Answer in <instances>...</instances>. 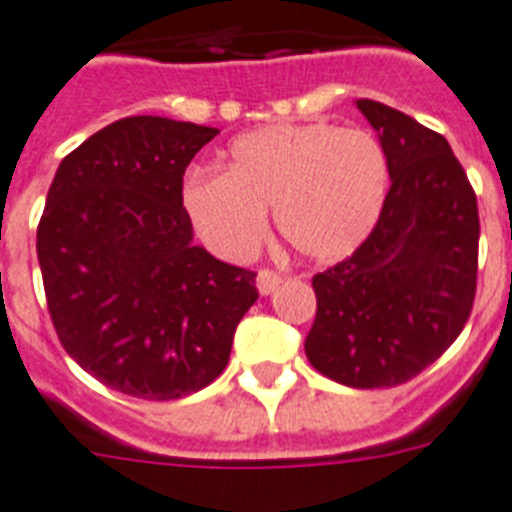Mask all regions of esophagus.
Segmentation results:
<instances>
[{"label": "esophagus", "mask_w": 512, "mask_h": 512, "mask_svg": "<svg viewBox=\"0 0 512 512\" xmlns=\"http://www.w3.org/2000/svg\"><path fill=\"white\" fill-rule=\"evenodd\" d=\"M281 281H283L281 273H276V270L263 268L260 273H257V289H260V294H263V296L273 294V291L278 289V283H281Z\"/></svg>", "instance_id": "obj_1"}]
</instances>
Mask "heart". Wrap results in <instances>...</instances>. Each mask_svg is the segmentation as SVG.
<instances>
[{
	"mask_svg": "<svg viewBox=\"0 0 512 512\" xmlns=\"http://www.w3.org/2000/svg\"><path fill=\"white\" fill-rule=\"evenodd\" d=\"M390 184L388 153L372 132L328 122L270 124L236 137L229 166L184 176V208L221 255L244 260L278 231L309 260H338L375 229Z\"/></svg>",
	"mask_w": 512,
	"mask_h": 512,
	"instance_id": "b5f03b06",
	"label": "heart"
}]
</instances>
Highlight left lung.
<instances>
[{
  "mask_svg": "<svg viewBox=\"0 0 512 512\" xmlns=\"http://www.w3.org/2000/svg\"><path fill=\"white\" fill-rule=\"evenodd\" d=\"M380 132L390 190L354 255L312 278L309 364L349 388H393L461 336L476 296L479 210L448 140L385 103L356 101Z\"/></svg>",
  "mask_w": 512,
  "mask_h": 512,
  "instance_id": "obj_1",
  "label": "left lung"
}]
</instances>
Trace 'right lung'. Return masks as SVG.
<instances>
[{"label":"right lung","mask_w":512,"mask_h":512,"mask_svg":"<svg viewBox=\"0 0 512 512\" xmlns=\"http://www.w3.org/2000/svg\"><path fill=\"white\" fill-rule=\"evenodd\" d=\"M216 127L127 117L59 163L36 234L46 304L85 372L145 401L197 393L229 364L252 270L192 244L184 171Z\"/></svg>","instance_id":"add662e5"}]
</instances>
